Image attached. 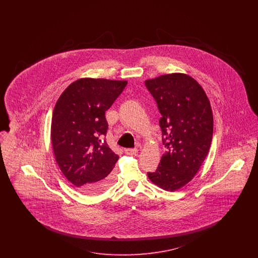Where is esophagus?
<instances>
[{
	"label": "esophagus",
	"instance_id": "obj_1",
	"mask_svg": "<svg viewBox=\"0 0 258 258\" xmlns=\"http://www.w3.org/2000/svg\"><path fill=\"white\" fill-rule=\"evenodd\" d=\"M124 153L128 156H133V155H135L137 153V149H135H135H125Z\"/></svg>",
	"mask_w": 258,
	"mask_h": 258
}]
</instances>
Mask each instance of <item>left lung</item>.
Listing matches in <instances>:
<instances>
[{
    "mask_svg": "<svg viewBox=\"0 0 258 258\" xmlns=\"http://www.w3.org/2000/svg\"><path fill=\"white\" fill-rule=\"evenodd\" d=\"M145 85L161 114L162 144L167 148L150 181L175 191L196 176L213 138V113L208 97L196 79L184 74L160 75Z\"/></svg>",
    "mask_w": 258,
    "mask_h": 258,
    "instance_id": "8db88e82",
    "label": "left lung"
}]
</instances>
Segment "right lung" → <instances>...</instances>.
I'll use <instances>...</instances> for the list:
<instances>
[{
    "label": "right lung",
    "mask_w": 258,
    "mask_h": 258,
    "mask_svg": "<svg viewBox=\"0 0 258 258\" xmlns=\"http://www.w3.org/2000/svg\"><path fill=\"white\" fill-rule=\"evenodd\" d=\"M127 81L81 78L62 93L54 107L51 141L64 177L84 194L103 191L119 159L104 136L108 130L105 111Z\"/></svg>",
    "instance_id": "obj_1"
}]
</instances>
